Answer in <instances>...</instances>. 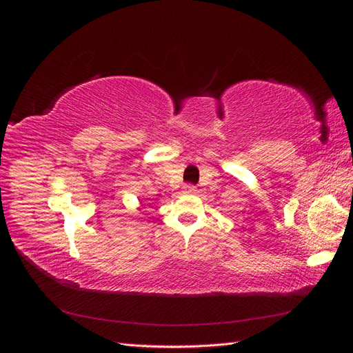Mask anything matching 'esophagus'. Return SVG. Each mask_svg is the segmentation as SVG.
Masks as SVG:
<instances>
[{
	"label": "esophagus",
	"mask_w": 353,
	"mask_h": 353,
	"mask_svg": "<svg viewBox=\"0 0 353 353\" xmlns=\"http://www.w3.org/2000/svg\"><path fill=\"white\" fill-rule=\"evenodd\" d=\"M184 193H196V187L194 185H190V184H187V185H184Z\"/></svg>",
	"instance_id": "obj_1"
}]
</instances>
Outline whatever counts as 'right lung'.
I'll return each mask as SVG.
<instances>
[{
	"instance_id": "add662e5",
	"label": "right lung",
	"mask_w": 353,
	"mask_h": 353,
	"mask_svg": "<svg viewBox=\"0 0 353 353\" xmlns=\"http://www.w3.org/2000/svg\"><path fill=\"white\" fill-rule=\"evenodd\" d=\"M138 210H140V208H138Z\"/></svg>"
}]
</instances>
